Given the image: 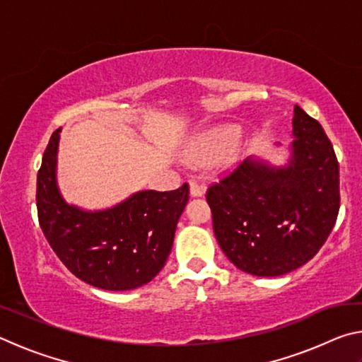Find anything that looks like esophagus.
<instances>
[{"mask_svg": "<svg viewBox=\"0 0 362 362\" xmlns=\"http://www.w3.org/2000/svg\"><path fill=\"white\" fill-rule=\"evenodd\" d=\"M189 194H192V196L204 194V185H201L199 182H196L194 179H192V180H189Z\"/></svg>", "mask_w": 362, "mask_h": 362, "instance_id": "obj_1", "label": "esophagus"}]
</instances>
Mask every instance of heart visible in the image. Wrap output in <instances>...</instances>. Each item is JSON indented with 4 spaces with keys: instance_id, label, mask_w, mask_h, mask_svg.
Returning <instances> with one entry per match:
<instances>
[{
    "instance_id": "b5f03b06",
    "label": "heart",
    "mask_w": 362,
    "mask_h": 362,
    "mask_svg": "<svg viewBox=\"0 0 362 362\" xmlns=\"http://www.w3.org/2000/svg\"><path fill=\"white\" fill-rule=\"evenodd\" d=\"M238 137V131L231 126H222L217 129H212L203 137H199L196 142L188 148V158L193 163L207 166L218 161L226 151L230 150Z\"/></svg>"
}]
</instances>
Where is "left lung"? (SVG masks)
Masks as SVG:
<instances>
[{
  "mask_svg": "<svg viewBox=\"0 0 362 362\" xmlns=\"http://www.w3.org/2000/svg\"><path fill=\"white\" fill-rule=\"evenodd\" d=\"M287 168L246 159L212 183L206 199L230 262L255 276H281L313 259L340 209L339 161L315 118L293 108Z\"/></svg>",
  "mask_w": 362,
  "mask_h": 362,
  "instance_id": "obj_1",
  "label": "left lung"
}]
</instances>
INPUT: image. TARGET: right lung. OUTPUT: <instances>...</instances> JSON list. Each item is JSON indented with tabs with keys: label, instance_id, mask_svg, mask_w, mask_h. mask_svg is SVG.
I'll use <instances>...</instances> for the list:
<instances>
[{
	"label": "right lung",
	"instance_id": "add662e5",
	"mask_svg": "<svg viewBox=\"0 0 362 362\" xmlns=\"http://www.w3.org/2000/svg\"><path fill=\"white\" fill-rule=\"evenodd\" d=\"M59 132L60 127L49 139L36 177L38 220L49 246L76 278L99 289L146 284L168 260L188 183L173 192H139L107 211L69 206L56 183Z\"/></svg>",
	"mask_w": 362,
	"mask_h": 362
}]
</instances>
